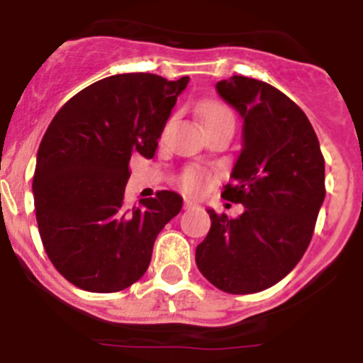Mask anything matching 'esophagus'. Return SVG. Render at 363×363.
Returning <instances> with one entry per match:
<instances>
[{
	"label": "esophagus",
	"mask_w": 363,
	"mask_h": 363,
	"mask_svg": "<svg viewBox=\"0 0 363 363\" xmlns=\"http://www.w3.org/2000/svg\"><path fill=\"white\" fill-rule=\"evenodd\" d=\"M195 206H197V202L189 201V199H186V201H184V208L186 209H191V208H195Z\"/></svg>",
	"instance_id": "1"
}]
</instances>
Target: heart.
I'll use <instances>...</instances> for the list:
<instances>
[{
  "label": "heart",
  "mask_w": 363,
  "mask_h": 363,
  "mask_svg": "<svg viewBox=\"0 0 363 363\" xmlns=\"http://www.w3.org/2000/svg\"><path fill=\"white\" fill-rule=\"evenodd\" d=\"M197 114L199 118H201L204 128L223 120H235V118H233V111L229 109L228 105L216 100L202 101V104L199 105ZM204 181L206 172L201 170V168H195V166H189V168L182 170L181 175H179V184H181V188L188 193H197L199 189L202 188V184H204Z\"/></svg>",
  "instance_id": "b5f03b06"
}]
</instances>
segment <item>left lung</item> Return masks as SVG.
Returning <instances> with one entry per match:
<instances>
[{"mask_svg":"<svg viewBox=\"0 0 363 363\" xmlns=\"http://www.w3.org/2000/svg\"><path fill=\"white\" fill-rule=\"evenodd\" d=\"M216 91L243 118L242 154L222 199L245 209L238 218L208 209L211 229L195 259L223 292H262L310 245L326 197L324 157L306 114L274 86L236 74Z\"/></svg>","mask_w":363,"mask_h":363,"instance_id":"obj_1","label":"left lung"}]
</instances>
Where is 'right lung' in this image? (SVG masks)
Instances as JSON below:
<instances>
[{
	"label": "right lung",
	"instance_id": "1",
	"mask_svg": "<svg viewBox=\"0 0 363 363\" xmlns=\"http://www.w3.org/2000/svg\"><path fill=\"white\" fill-rule=\"evenodd\" d=\"M188 77L123 73L91 84L60 107L37 152L33 199L50 262L87 292L125 290L147 272L161 229L179 215L174 191L125 209L128 162L152 159Z\"/></svg>",
	"mask_w": 363,
	"mask_h": 363
}]
</instances>
